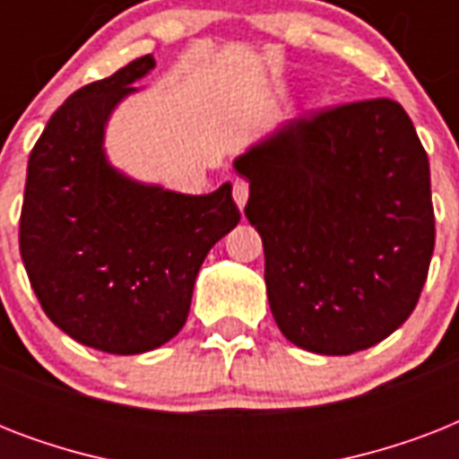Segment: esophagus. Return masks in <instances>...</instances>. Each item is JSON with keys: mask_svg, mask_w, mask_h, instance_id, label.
<instances>
[{"mask_svg": "<svg viewBox=\"0 0 459 459\" xmlns=\"http://www.w3.org/2000/svg\"><path fill=\"white\" fill-rule=\"evenodd\" d=\"M247 197H250V186H247L245 180H236V183H233V200H236L238 207L243 209Z\"/></svg>", "mask_w": 459, "mask_h": 459, "instance_id": "obj_1", "label": "esophagus"}]
</instances>
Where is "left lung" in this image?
<instances>
[{"instance_id":"8db88e82","label":"left lung","mask_w":459,"mask_h":459,"mask_svg":"<svg viewBox=\"0 0 459 459\" xmlns=\"http://www.w3.org/2000/svg\"><path fill=\"white\" fill-rule=\"evenodd\" d=\"M264 243L281 333L352 355L405 324L434 255L429 157L407 111L364 100L309 111L236 159Z\"/></svg>"}]
</instances>
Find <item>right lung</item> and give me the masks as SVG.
Masks as SVG:
<instances>
[{"mask_svg":"<svg viewBox=\"0 0 459 459\" xmlns=\"http://www.w3.org/2000/svg\"><path fill=\"white\" fill-rule=\"evenodd\" d=\"M140 56L75 90L28 159L21 257L45 314L74 341L111 355L147 352L178 333L207 252L240 221L230 183L209 195L140 186L111 169L104 124Z\"/></svg>","mask_w":459,"mask_h":459,"instance_id":"1","label":"right lung"}]
</instances>
